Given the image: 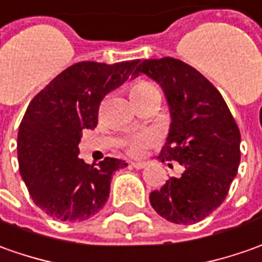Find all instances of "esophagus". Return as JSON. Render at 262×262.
I'll list each match as a JSON object with an SVG mask.
<instances>
[{
    "label": "esophagus",
    "instance_id": "1",
    "mask_svg": "<svg viewBox=\"0 0 262 262\" xmlns=\"http://www.w3.org/2000/svg\"><path fill=\"white\" fill-rule=\"evenodd\" d=\"M131 166H133L134 168H138V170H140V168L145 167L147 164H145V163H143V161H135V163H131Z\"/></svg>",
    "mask_w": 262,
    "mask_h": 262
}]
</instances>
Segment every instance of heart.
I'll use <instances>...</instances> for the list:
<instances>
[{
    "label": "heart",
    "instance_id": "obj_1",
    "mask_svg": "<svg viewBox=\"0 0 262 262\" xmlns=\"http://www.w3.org/2000/svg\"><path fill=\"white\" fill-rule=\"evenodd\" d=\"M152 95H159V91L148 80H137L134 85L131 86V96H133V99H134L135 102L141 101V99H145V98H150ZM154 141H156L154 135L148 134V133L134 135L128 141L127 150L131 156H138V154L143 152L144 148L150 147Z\"/></svg>",
    "mask_w": 262,
    "mask_h": 262
}]
</instances>
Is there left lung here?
Returning a JSON list of instances; mask_svg holds the SVG:
<instances>
[{"mask_svg": "<svg viewBox=\"0 0 262 262\" xmlns=\"http://www.w3.org/2000/svg\"><path fill=\"white\" fill-rule=\"evenodd\" d=\"M134 73L154 79L170 106V133L159 159L184 166L182 176L150 193V203L170 222L196 224L228 196L241 160L239 128L219 91L190 64L148 59Z\"/></svg>", "mask_w": 262, "mask_h": 262, "instance_id": "obj_1", "label": "left lung"}]
</instances>
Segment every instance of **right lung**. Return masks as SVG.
<instances>
[{"instance_id": "add662e5", "label": "right lung", "mask_w": 262, "mask_h": 262, "mask_svg": "<svg viewBox=\"0 0 262 262\" xmlns=\"http://www.w3.org/2000/svg\"><path fill=\"white\" fill-rule=\"evenodd\" d=\"M138 63L79 61L31 99L18 128V167L33 202L56 221L96 215L110 198L112 173L128 166L111 157L86 164L78 145L83 129L98 125L105 95L122 85Z\"/></svg>"}]
</instances>
